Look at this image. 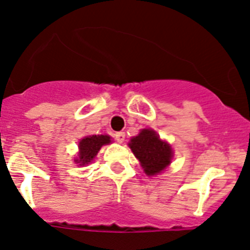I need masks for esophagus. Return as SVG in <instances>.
<instances>
[{
    "mask_svg": "<svg viewBox=\"0 0 250 250\" xmlns=\"http://www.w3.org/2000/svg\"><path fill=\"white\" fill-rule=\"evenodd\" d=\"M114 137H116V141L118 142V143H123L125 142V132H118L114 134Z\"/></svg>",
    "mask_w": 250,
    "mask_h": 250,
    "instance_id": "34e87169",
    "label": "esophagus"
}]
</instances>
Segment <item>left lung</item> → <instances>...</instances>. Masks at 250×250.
<instances>
[{
  "instance_id": "obj_1",
  "label": "left lung",
  "mask_w": 250,
  "mask_h": 250,
  "mask_svg": "<svg viewBox=\"0 0 250 250\" xmlns=\"http://www.w3.org/2000/svg\"><path fill=\"white\" fill-rule=\"evenodd\" d=\"M128 146L148 176H154L164 171L171 163L174 155L171 146L162 141L157 132L150 128L142 129L138 136L130 139Z\"/></svg>"
}]
</instances>
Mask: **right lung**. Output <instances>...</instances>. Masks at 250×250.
<instances>
[{"label":"right lung","mask_w":250,"mask_h":250,"mask_svg":"<svg viewBox=\"0 0 250 250\" xmlns=\"http://www.w3.org/2000/svg\"><path fill=\"white\" fill-rule=\"evenodd\" d=\"M111 143V137L106 134L87 136L79 143V158L75 160L79 165H87L95 159L101 146Z\"/></svg>","instance_id":"right-lung-1"}]
</instances>
